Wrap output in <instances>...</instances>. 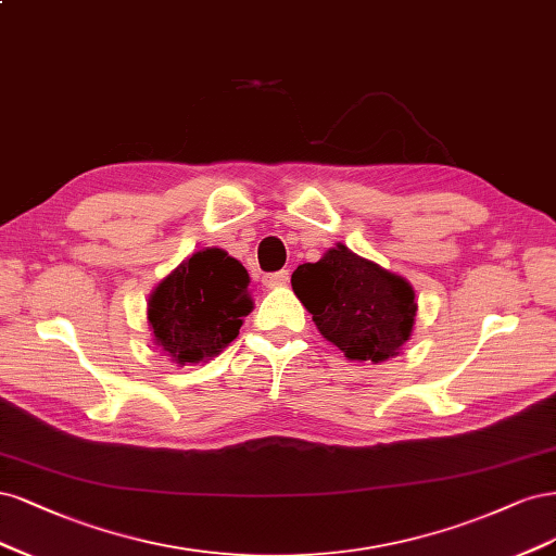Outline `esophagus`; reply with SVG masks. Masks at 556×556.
Returning <instances> with one entry per match:
<instances>
[{
  "mask_svg": "<svg viewBox=\"0 0 556 556\" xmlns=\"http://www.w3.org/2000/svg\"><path fill=\"white\" fill-rule=\"evenodd\" d=\"M289 270H279V273H270V275H263V286H267V289H275V286H283L286 281H289Z\"/></svg>",
  "mask_w": 556,
  "mask_h": 556,
  "instance_id": "1",
  "label": "esophagus"
}]
</instances>
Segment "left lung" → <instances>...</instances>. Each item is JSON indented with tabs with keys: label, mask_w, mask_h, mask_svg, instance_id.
I'll list each match as a JSON object with an SVG mask.
<instances>
[{
	"label": "left lung",
	"mask_w": 556,
	"mask_h": 556,
	"mask_svg": "<svg viewBox=\"0 0 556 556\" xmlns=\"http://www.w3.org/2000/svg\"><path fill=\"white\" fill-rule=\"evenodd\" d=\"M318 332L349 361L383 363L397 355L414 330L416 293L410 283L339 242L291 277Z\"/></svg>",
	"instance_id": "1"
}]
</instances>
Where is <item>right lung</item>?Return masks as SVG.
Returning a JSON list of instances; mask_svg holds the SVG:
<instances>
[{
  "mask_svg": "<svg viewBox=\"0 0 556 556\" xmlns=\"http://www.w3.org/2000/svg\"><path fill=\"white\" fill-rule=\"evenodd\" d=\"M254 309L244 265L224 249H203L161 281L148 302L154 344L177 365L219 355Z\"/></svg>",
  "mask_w": 556,
  "mask_h": 556,
  "instance_id": "add662e5",
  "label": "right lung"
}]
</instances>
